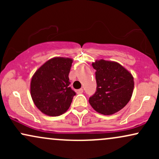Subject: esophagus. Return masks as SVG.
Listing matches in <instances>:
<instances>
[{
	"instance_id": "34e87169",
	"label": "esophagus",
	"mask_w": 159,
	"mask_h": 159,
	"mask_svg": "<svg viewBox=\"0 0 159 159\" xmlns=\"http://www.w3.org/2000/svg\"><path fill=\"white\" fill-rule=\"evenodd\" d=\"M84 92V90L83 89H79V90H76V93H77L78 94H81L82 93Z\"/></svg>"
}]
</instances>
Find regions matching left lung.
Segmentation results:
<instances>
[{
  "mask_svg": "<svg viewBox=\"0 0 159 159\" xmlns=\"http://www.w3.org/2000/svg\"><path fill=\"white\" fill-rule=\"evenodd\" d=\"M96 69V91L89 98L93 108L104 115H111L123 108L132 96L134 78L116 62L104 60L93 63Z\"/></svg>",
  "mask_w": 159,
  "mask_h": 159,
  "instance_id": "left-lung-1",
  "label": "left lung"
}]
</instances>
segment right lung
<instances>
[{
    "label": "right lung",
    "mask_w": 159,
    "mask_h": 159,
    "mask_svg": "<svg viewBox=\"0 0 159 159\" xmlns=\"http://www.w3.org/2000/svg\"><path fill=\"white\" fill-rule=\"evenodd\" d=\"M70 58L54 57L35 72L30 82V94L38 109L45 114L57 116L70 107L75 92L70 87Z\"/></svg>",
    "instance_id": "right-lung-1"
}]
</instances>
